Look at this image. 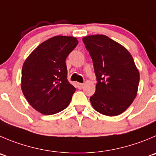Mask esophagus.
<instances>
[{
    "mask_svg": "<svg viewBox=\"0 0 156 156\" xmlns=\"http://www.w3.org/2000/svg\"><path fill=\"white\" fill-rule=\"evenodd\" d=\"M76 87L78 89H82L83 87V84L80 83H76Z\"/></svg>",
    "mask_w": 156,
    "mask_h": 156,
    "instance_id": "esophagus-1",
    "label": "esophagus"
}]
</instances>
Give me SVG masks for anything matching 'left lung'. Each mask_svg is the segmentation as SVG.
<instances>
[{"label": "left lung", "mask_w": 156, "mask_h": 156, "mask_svg": "<svg viewBox=\"0 0 156 156\" xmlns=\"http://www.w3.org/2000/svg\"><path fill=\"white\" fill-rule=\"evenodd\" d=\"M90 54L97 79L90 97L93 109L108 116L125 112L137 96L139 69L126 47L106 35L83 38Z\"/></svg>", "instance_id": "8db88e82"}]
</instances>
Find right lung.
<instances>
[{
	"label": "right lung",
	"mask_w": 156,
	"mask_h": 156,
	"mask_svg": "<svg viewBox=\"0 0 156 156\" xmlns=\"http://www.w3.org/2000/svg\"><path fill=\"white\" fill-rule=\"evenodd\" d=\"M77 38L55 36L41 43L25 60L21 90L28 103L43 115H53L69 106L76 88L67 80L66 59Z\"/></svg>",
	"instance_id": "obj_1"
}]
</instances>
